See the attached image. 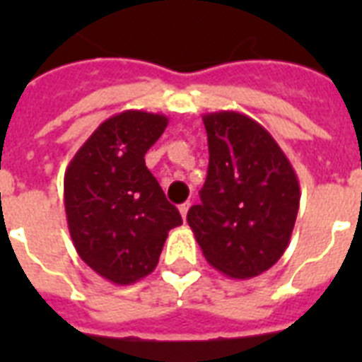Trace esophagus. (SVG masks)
<instances>
[{
    "label": "esophagus",
    "mask_w": 362,
    "mask_h": 362,
    "mask_svg": "<svg viewBox=\"0 0 362 362\" xmlns=\"http://www.w3.org/2000/svg\"><path fill=\"white\" fill-rule=\"evenodd\" d=\"M189 206H192V204H189V203H184V204H180V206H178V210H180L182 220H186L187 212H189Z\"/></svg>",
    "instance_id": "34e87169"
}]
</instances>
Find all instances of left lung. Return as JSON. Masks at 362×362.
Instances as JSON below:
<instances>
[{
  "label": "left lung",
  "instance_id": "left-lung-1",
  "mask_svg": "<svg viewBox=\"0 0 362 362\" xmlns=\"http://www.w3.org/2000/svg\"><path fill=\"white\" fill-rule=\"evenodd\" d=\"M209 175L187 223L204 259L235 280L263 274L284 255L297 220V173L263 125L237 112L203 116Z\"/></svg>",
  "mask_w": 362,
  "mask_h": 362
}]
</instances>
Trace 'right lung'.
Returning a JSON list of instances; mask_svg holds the SVG:
<instances>
[{
  "label": "right lung",
  "mask_w": 362,
  "mask_h": 362,
  "mask_svg": "<svg viewBox=\"0 0 362 362\" xmlns=\"http://www.w3.org/2000/svg\"><path fill=\"white\" fill-rule=\"evenodd\" d=\"M169 118L124 110L93 131L64 176L71 240L81 259L105 280L131 286L153 272L180 212L144 163Z\"/></svg>",
  "instance_id": "1"
}]
</instances>
